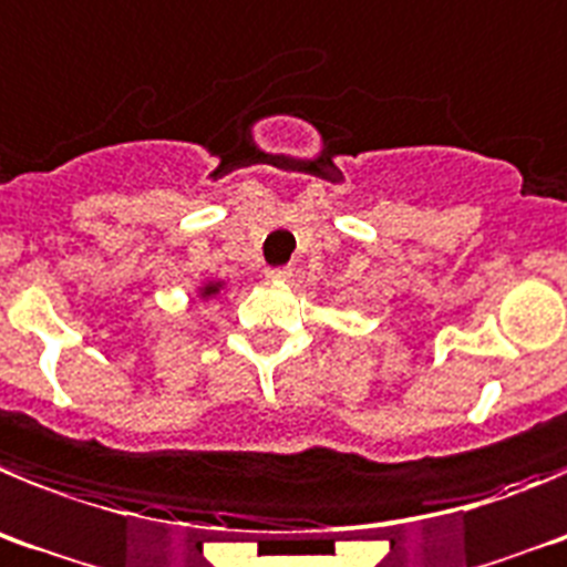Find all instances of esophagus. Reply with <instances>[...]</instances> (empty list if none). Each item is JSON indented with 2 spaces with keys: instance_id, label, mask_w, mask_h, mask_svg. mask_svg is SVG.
<instances>
[{
  "instance_id": "obj_1",
  "label": "esophagus",
  "mask_w": 567,
  "mask_h": 567,
  "mask_svg": "<svg viewBox=\"0 0 567 567\" xmlns=\"http://www.w3.org/2000/svg\"><path fill=\"white\" fill-rule=\"evenodd\" d=\"M268 279H274V282H288L290 277H293V268L290 265H277V268H268Z\"/></svg>"
}]
</instances>
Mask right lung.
I'll return each instance as SVG.
<instances>
[{"mask_svg": "<svg viewBox=\"0 0 567 567\" xmlns=\"http://www.w3.org/2000/svg\"><path fill=\"white\" fill-rule=\"evenodd\" d=\"M220 290H223V282H206L200 288V296H203V299H208V296H217Z\"/></svg>", "mask_w": 567, "mask_h": 567, "instance_id": "right-lung-1", "label": "right lung"}]
</instances>
